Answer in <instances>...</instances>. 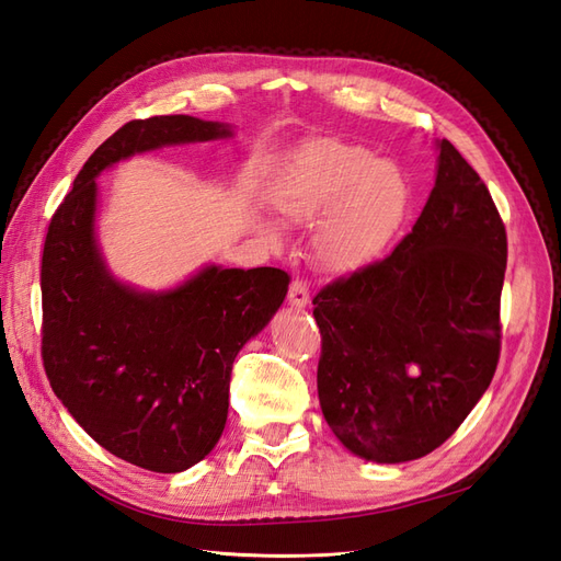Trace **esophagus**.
<instances>
[{
    "mask_svg": "<svg viewBox=\"0 0 561 561\" xmlns=\"http://www.w3.org/2000/svg\"><path fill=\"white\" fill-rule=\"evenodd\" d=\"M309 301H311L309 287L304 285L301 280H295V283L290 285V293H287V304H290L293 309H307Z\"/></svg>",
    "mask_w": 561,
    "mask_h": 561,
    "instance_id": "obj_1",
    "label": "esophagus"
}]
</instances>
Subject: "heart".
Segmentation results:
<instances>
[{
  "label": "heart",
  "mask_w": 561,
  "mask_h": 561,
  "mask_svg": "<svg viewBox=\"0 0 561 561\" xmlns=\"http://www.w3.org/2000/svg\"><path fill=\"white\" fill-rule=\"evenodd\" d=\"M271 206L311 231V252L328 274H353L396 239L410 210V184L396 163L336 138H313L290 157L268 190ZM271 241L280 233L262 225Z\"/></svg>",
  "instance_id": "b5f03b06"
}]
</instances>
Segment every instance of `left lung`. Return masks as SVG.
<instances>
[{"instance_id": "1", "label": "left lung", "mask_w": 561, "mask_h": 561, "mask_svg": "<svg viewBox=\"0 0 561 561\" xmlns=\"http://www.w3.org/2000/svg\"><path fill=\"white\" fill-rule=\"evenodd\" d=\"M435 149L431 196L393 254L313 299L322 416L371 463L437 449L499 365L505 227L458 149L449 140Z\"/></svg>"}]
</instances>
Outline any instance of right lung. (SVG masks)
Here are the masks:
<instances>
[{"label": "right lung", "instance_id": "obj_1", "mask_svg": "<svg viewBox=\"0 0 561 561\" xmlns=\"http://www.w3.org/2000/svg\"><path fill=\"white\" fill-rule=\"evenodd\" d=\"M233 138L190 114L118 128L79 171L44 243L42 358L58 400L100 447L154 472L206 458L225 431L239 351L276 316L285 271L206 264L165 290L112 274L98 239V178L163 147Z\"/></svg>", "mask_w": 561, "mask_h": 561}]
</instances>
